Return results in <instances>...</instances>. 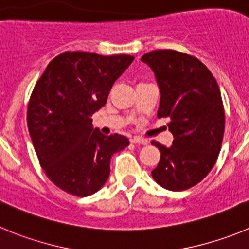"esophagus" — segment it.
I'll list each match as a JSON object with an SVG mask.
<instances>
[{
	"label": "esophagus",
	"instance_id": "esophagus-1",
	"mask_svg": "<svg viewBox=\"0 0 249 249\" xmlns=\"http://www.w3.org/2000/svg\"><path fill=\"white\" fill-rule=\"evenodd\" d=\"M131 142H132V143H135V144H147V140H144V138L137 137V136L132 137Z\"/></svg>",
	"mask_w": 249,
	"mask_h": 249
}]
</instances>
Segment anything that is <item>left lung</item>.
<instances>
[{
	"label": "left lung",
	"mask_w": 249,
	"mask_h": 249,
	"mask_svg": "<svg viewBox=\"0 0 249 249\" xmlns=\"http://www.w3.org/2000/svg\"><path fill=\"white\" fill-rule=\"evenodd\" d=\"M142 62L153 71L160 89L158 118H167L175 140L160 152L152 177L166 190H188L214 166L224 133V109L217 81L196 57L172 50L152 51Z\"/></svg>",
	"instance_id": "obj_1"
}]
</instances>
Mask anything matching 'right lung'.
I'll use <instances>...</instances> for the list:
<instances>
[{
    "instance_id": "obj_1",
    "label": "right lung",
    "mask_w": 249,
    "mask_h": 249,
    "mask_svg": "<svg viewBox=\"0 0 249 249\" xmlns=\"http://www.w3.org/2000/svg\"><path fill=\"white\" fill-rule=\"evenodd\" d=\"M133 59L65 52L37 81L27 108L28 132L45 173L65 192L87 197L101 190L112 156L129 144L124 136L102 135L91 117Z\"/></svg>"
}]
</instances>
